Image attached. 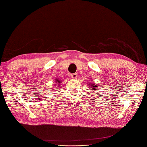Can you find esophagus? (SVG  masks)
Listing matches in <instances>:
<instances>
[{"instance_id":"obj_1","label":"esophagus","mask_w":147,"mask_h":147,"mask_svg":"<svg viewBox=\"0 0 147 147\" xmlns=\"http://www.w3.org/2000/svg\"><path fill=\"white\" fill-rule=\"evenodd\" d=\"M71 77H72V78H77V76H78V75H77V74H76V73H74V74H71Z\"/></svg>"}]
</instances>
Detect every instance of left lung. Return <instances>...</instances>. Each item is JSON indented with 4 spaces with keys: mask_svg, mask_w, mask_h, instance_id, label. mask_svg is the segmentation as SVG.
<instances>
[{
    "mask_svg": "<svg viewBox=\"0 0 147 147\" xmlns=\"http://www.w3.org/2000/svg\"><path fill=\"white\" fill-rule=\"evenodd\" d=\"M97 86L96 85H94V84H91V86H90V88H92V90H95V87H96Z\"/></svg>",
    "mask_w": 147,
    "mask_h": 147,
    "instance_id": "8db88e82",
    "label": "left lung"
}]
</instances>
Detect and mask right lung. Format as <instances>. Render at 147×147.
<instances>
[{"label":"right lung","instance_id":"obj_1","mask_svg":"<svg viewBox=\"0 0 147 147\" xmlns=\"http://www.w3.org/2000/svg\"><path fill=\"white\" fill-rule=\"evenodd\" d=\"M56 82H57V83H56V84H58V83H61V82L59 80H57Z\"/></svg>","mask_w":147,"mask_h":147}]
</instances>
